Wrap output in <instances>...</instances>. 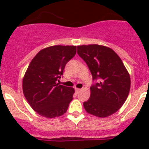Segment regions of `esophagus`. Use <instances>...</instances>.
I'll return each instance as SVG.
<instances>
[{
  "instance_id": "1",
  "label": "esophagus",
  "mask_w": 149,
  "mask_h": 149,
  "mask_svg": "<svg viewBox=\"0 0 149 149\" xmlns=\"http://www.w3.org/2000/svg\"><path fill=\"white\" fill-rule=\"evenodd\" d=\"M75 91H76V92H77V93H78L79 92V91H81V89H79V88H76L75 89Z\"/></svg>"
}]
</instances>
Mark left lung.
I'll return each mask as SVG.
<instances>
[{
  "mask_svg": "<svg viewBox=\"0 0 149 149\" xmlns=\"http://www.w3.org/2000/svg\"><path fill=\"white\" fill-rule=\"evenodd\" d=\"M77 53L91 71V97L84 103L87 113L105 118L119 110L127 100L131 79L122 60L111 49L99 45H80Z\"/></svg>",
  "mask_w": 149,
  "mask_h": 149,
  "instance_id": "left-lung-1",
  "label": "left lung"
}]
</instances>
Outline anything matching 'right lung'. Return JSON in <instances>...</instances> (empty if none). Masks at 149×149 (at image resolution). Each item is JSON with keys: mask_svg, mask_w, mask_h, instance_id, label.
Listing matches in <instances>:
<instances>
[{"mask_svg": "<svg viewBox=\"0 0 149 149\" xmlns=\"http://www.w3.org/2000/svg\"><path fill=\"white\" fill-rule=\"evenodd\" d=\"M77 53L72 45H54L38 52L24 74L23 93L34 111L47 118L66 112L74 89L58 85L66 63Z\"/></svg>", "mask_w": 149, "mask_h": 149, "instance_id": "add662e5", "label": "right lung"}]
</instances>
